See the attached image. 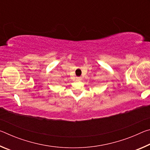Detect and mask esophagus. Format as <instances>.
<instances>
[{
	"instance_id": "obj_1",
	"label": "esophagus",
	"mask_w": 150,
	"mask_h": 150,
	"mask_svg": "<svg viewBox=\"0 0 150 150\" xmlns=\"http://www.w3.org/2000/svg\"><path fill=\"white\" fill-rule=\"evenodd\" d=\"M76 79H77V81H81V80H82V77H78L76 78Z\"/></svg>"
}]
</instances>
